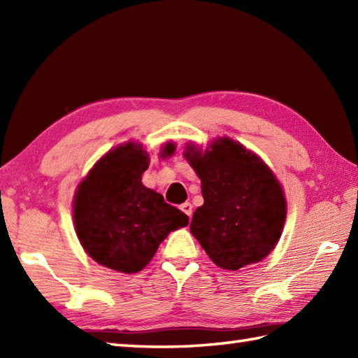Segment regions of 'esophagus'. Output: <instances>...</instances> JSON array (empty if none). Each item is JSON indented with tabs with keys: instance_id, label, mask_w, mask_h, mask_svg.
<instances>
[{
	"instance_id": "34e87169",
	"label": "esophagus",
	"mask_w": 358,
	"mask_h": 358,
	"mask_svg": "<svg viewBox=\"0 0 358 358\" xmlns=\"http://www.w3.org/2000/svg\"><path fill=\"white\" fill-rule=\"evenodd\" d=\"M181 210H183L185 212V214L189 217V218H191L192 217V204L191 203H183V204H181Z\"/></svg>"
}]
</instances>
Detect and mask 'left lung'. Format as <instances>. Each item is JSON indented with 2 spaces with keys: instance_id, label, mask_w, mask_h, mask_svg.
Here are the masks:
<instances>
[{
  "instance_id": "left-lung-1",
  "label": "left lung",
  "mask_w": 358,
  "mask_h": 358,
  "mask_svg": "<svg viewBox=\"0 0 358 358\" xmlns=\"http://www.w3.org/2000/svg\"><path fill=\"white\" fill-rule=\"evenodd\" d=\"M186 159L201 180L204 203L191 232L222 269L262 262L275 248L286 220V199L260 157L227 136L201 150L187 144Z\"/></svg>"
}]
</instances>
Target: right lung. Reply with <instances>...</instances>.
<instances>
[{"mask_svg":"<svg viewBox=\"0 0 358 358\" xmlns=\"http://www.w3.org/2000/svg\"><path fill=\"white\" fill-rule=\"evenodd\" d=\"M167 143L159 157L172 155ZM149 154L129 141L109 150L78 185L73 196V223L86 254L106 268L135 273L146 266L171 231L189 218L141 183Z\"/></svg>","mask_w":358,"mask_h":358,"instance_id":"1","label":"right lung"}]
</instances>
